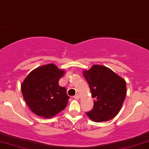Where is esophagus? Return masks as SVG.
<instances>
[{"label": "esophagus", "instance_id": "esophagus-1", "mask_svg": "<svg viewBox=\"0 0 149 149\" xmlns=\"http://www.w3.org/2000/svg\"><path fill=\"white\" fill-rule=\"evenodd\" d=\"M79 98H80V95L78 94H77L76 95L74 96V99H75V100H79Z\"/></svg>", "mask_w": 149, "mask_h": 149}]
</instances>
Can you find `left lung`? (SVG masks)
<instances>
[{
  "instance_id": "obj_1",
  "label": "left lung",
  "mask_w": 149,
  "mask_h": 149,
  "mask_svg": "<svg viewBox=\"0 0 149 149\" xmlns=\"http://www.w3.org/2000/svg\"><path fill=\"white\" fill-rule=\"evenodd\" d=\"M83 75L87 79L94 100V107L86 112L94 122L112 119L119 112L126 95L124 79L111 69L94 65Z\"/></svg>"
}]
</instances>
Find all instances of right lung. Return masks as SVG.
<instances>
[{
  "label": "right lung",
  "instance_id": "add662e5",
  "mask_svg": "<svg viewBox=\"0 0 149 149\" xmlns=\"http://www.w3.org/2000/svg\"><path fill=\"white\" fill-rule=\"evenodd\" d=\"M65 74L54 64L43 65L30 72L22 83L23 98L35 114L51 118L62 111L70 97L58 82Z\"/></svg>",
  "mask_w": 149,
  "mask_h": 149
}]
</instances>
